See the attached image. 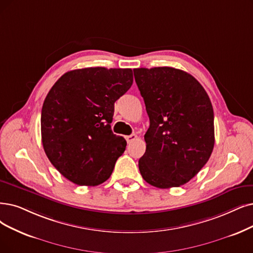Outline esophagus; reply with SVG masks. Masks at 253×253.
<instances>
[{
    "label": "esophagus",
    "mask_w": 253,
    "mask_h": 253,
    "mask_svg": "<svg viewBox=\"0 0 253 253\" xmlns=\"http://www.w3.org/2000/svg\"><path fill=\"white\" fill-rule=\"evenodd\" d=\"M137 139V135L136 134H132V135H129V136H126V142L129 144V143H132L134 140H136Z\"/></svg>",
    "instance_id": "34e87169"
}]
</instances>
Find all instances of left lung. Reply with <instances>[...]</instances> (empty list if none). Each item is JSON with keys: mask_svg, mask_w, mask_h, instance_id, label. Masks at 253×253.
Returning a JSON list of instances; mask_svg holds the SVG:
<instances>
[{"mask_svg": "<svg viewBox=\"0 0 253 253\" xmlns=\"http://www.w3.org/2000/svg\"><path fill=\"white\" fill-rule=\"evenodd\" d=\"M134 76L149 117L140 173L149 185L168 189L193 178L215 144L214 111L205 88L173 67L135 68Z\"/></svg>", "mask_w": 253, "mask_h": 253, "instance_id": "8db88e82", "label": "left lung"}]
</instances>
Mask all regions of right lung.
Here are the masks:
<instances>
[{"mask_svg":"<svg viewBox=\"0 0 253 253\" xmlns=\"http://www.w3.org/2000/svg\"><path fill=\"white\" fill-rule=\"evenodd\" d=\"M133 84L130 68L70 70L48 91L42 140L50 163L79 186H97L112 174L126 141L111 129L114 103Z\"/></svg>","mask_w":253,"mask_h":253,"instance_id":"obj_1","label":"right lung"}]
</instances>
